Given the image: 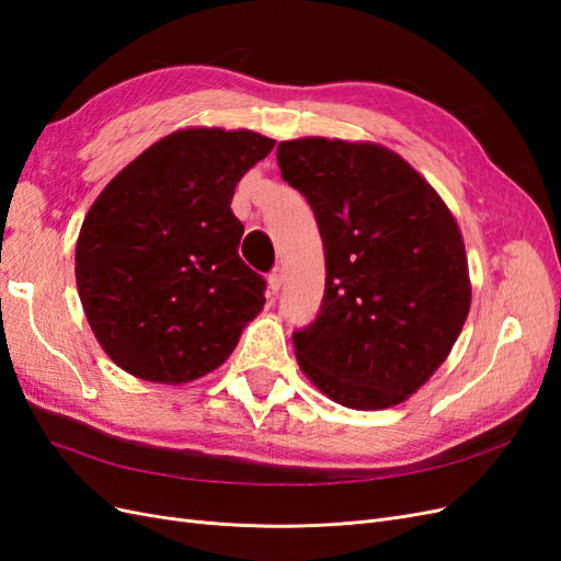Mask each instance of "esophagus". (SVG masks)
<instances>
[{"instance_id":"1","label":"esophagus","mask_w":561,"mask_h":561,"mask_svg":"<svg viewBox=\"0 0 561 561\" xmlns=\"http://www.w3.org/2000/svg\"><path fill=\"white\" fill-rule=\"evenodd\" d=\"M283 287V268H274L268 274V290H271V295H278V290Z\"/></svg>"}]
</instances>
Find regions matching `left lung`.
<instances>
[{"instance_id": "8db88e82", "label": "left lung", "mask_w": 561, "mask_h": 561, "mask_svg": "<svg viewBox=\"0 0 561 561\" xmlns=\"http://www.w3.org/2000/svg\"><path fill=\"white\" fill-rule=\"evenodd\" d=\"M278 165L307 196L325 248L320 313L293 334L301 371L351 410L404 402L447 360L470 311L451 210L377 142L285 140Z\"/></svg>"}]
</instances>
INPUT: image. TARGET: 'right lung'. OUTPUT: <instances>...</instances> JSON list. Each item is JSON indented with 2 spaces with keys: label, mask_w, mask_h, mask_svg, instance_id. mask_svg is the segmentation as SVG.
Wrapping results in <instances>:
<instances>
[{
  "label": "right lung",
  "mask_w": 561,
  "mask_h": 561,
  "mask_svg": "<svg viewBox=\"0 0 561 561\" xmlns=\"http://www.w3.org/2000/svg\"><path fill=\"white\" fill-rule=\"evenodd\" d=\"M274 145L245 128H182L93 201L77 290L98 344L128 375L168 386L206 377L260 316L266 283L239 257L231 198Z\"/></svg>",
  "instance_id": "right-lung-1"
}]
</instances>
